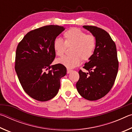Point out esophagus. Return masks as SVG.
I'll list each match as a JSON object with an SVG mask.
<instances>
[{"mask_svg": "<svg viewBox=\"0 0 132 132\" xmlns=\"http://www.w3.org/2000/svg\"><path fill=\"white\" fill-rule=\"evenodd\" d=\"M71 71H72V70H70V69H67V73H68V74H69V73H70Z\"/></svg>", "mask_w": 132, "mask_h": 132, "instance_id": "esophagus-1", "label": "esophagus"}]
</instances>
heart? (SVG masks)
<instances>
[{
    "label": "heart",
    "instance_id": "obj_1",
    "mask_svg": "<svg viewBox=\"0 0 132 132\" xmlns=\"http://www.w3.org/2000/svg\"><path fill=\"white\" fill-rule=\"evenodd\" d=\"M63 38L64 42L59 38L54 39L53 50L58 56H62L66 48L71 47V55L58 59L57 63L72 69L79 66L81 60L87 62L93 56L97 46V38L94 35L87 34L80 28H71L64 32Z\"/></svg>",
    "mask_w": 132,
    "mask_h": 132
}]
</instances>
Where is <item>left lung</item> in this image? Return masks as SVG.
<instances>
[{"label":"left lung","instance_id":"1","mask_svg":"<svg viewBox=\"0 0 132 132\" xmlns=\"http://www.w3.org/2000/svg\"><path fill=\"white\" fill-rule=\"evenodd\" d=\"M97 38L94 55L80 70L76 83L78 92L85 99L95 101L104 97L112 87L117 77L119 62L115 42L103 29L93 26H84Z\"/></svg>","mask_w":132,"mask_h":132}]
</instances>
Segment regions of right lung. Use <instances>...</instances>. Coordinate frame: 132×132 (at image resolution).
<instances>
[{"mask_svg": "<svg viewBox=\"0 0 132 132\" xmlns=\"http://www.w3.org/2000/svg\"><path fill=\"white\" fill-rule=\"evenodd\" d=\"M64 30L59 26L42 27L28 32L17 45L15 71L24 91L37 101L54 97L61 86V79L66 75L64 66H51L56 56L53 41Z\"/></svg>", "mask_w": 132, "mask_h": 132, "instance_id": "1", "label": "right lung"}]
</instances>
